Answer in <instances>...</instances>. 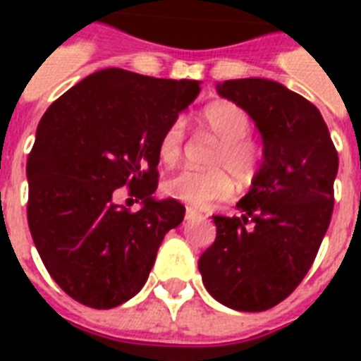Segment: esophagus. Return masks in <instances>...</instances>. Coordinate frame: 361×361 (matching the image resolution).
I'll list each match as a JSON object with an SVG mask.
<instances>
[{"mask_svg":"<svg viewBox=\"0 0 361 361\" xmlns=\"http://www.w3.org/2000/svg\"><path fill=\"white\" fill-rule=\"evenodd\" d=\"M200 217H202V215L198 214V212H195L192 208L185 209V221H187V223H191V221H195V219H200Z\"/></svg>","mask_w":361,"mask_h":361,"instance_id":"1","label":"esophagus"}]
</instances>
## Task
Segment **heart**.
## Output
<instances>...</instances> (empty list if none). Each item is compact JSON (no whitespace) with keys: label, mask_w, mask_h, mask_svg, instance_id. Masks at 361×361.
Returning a JSON list of instances; mask_svg holds the SVG:
<instances>
[{"label":"heart","mask_w":361,"mask_h":361,"mask_svg":"<svg viewBox=\"0 0 361 361\" xmlns=\"http://www.w3.org/2000/svg\"><path fill=\"white\" fill-rule=\"evenodd\" d=\"M200 125L219 140L209 157V164L219 169H183L164 181V192L169 197L198 209L231 195L232 178L225 168L232 170L238 178H245L260 159V147L247 136L251 133V118L238 104L226 101L208 104L200 114ZM183 123L180 120L170 123L159 140L161 161L166 164L176 163L183 152Z\"/></svg>","instance_id":"obj_1"}]
</instances>
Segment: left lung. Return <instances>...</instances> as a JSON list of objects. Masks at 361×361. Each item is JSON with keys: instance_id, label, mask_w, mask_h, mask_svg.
I'll return each mask as SVG.
<instances>
[{"instance_id": "left-lung-1", "label": "left lung", "mask_w": 361, "mask_h": 361, "mask_svg": "<svg viewBox=\"0 0 361 361\" xmlns=\"http://www.w3.org/2000/svg\"><path fill=\"white\" fill-rule=\"evenodd\" d=\"M217 93L245 110L262 136V164L236 204L214 215L217 236L198 258L206 290L258 313L283 302L311 268L331 212L339 157L319 109L279 82L240 78Z\"/></svg>"}]
</instances>
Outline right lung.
<instances>
[{
	"label": "right lung",
	"instance_id": "right-lung-1",
	"mask_svg": "<svg viewBox=\"0 0 361 361\" xmlns=\"http://www.w3.org/2000/svg\"><path fill=\"white\" fill-rule=\"evenodd\" d=\"M197 80L103 69L65 92L39 121L27 159V223L42 264L73 300L112 309L138 294L159 245L183 221L155 200L159 140L197 99ZM127 185L142 208L115 202Z\"/></svg>",
	"mask_w": 361,
	"mask_h": 361
}]
</instances>
